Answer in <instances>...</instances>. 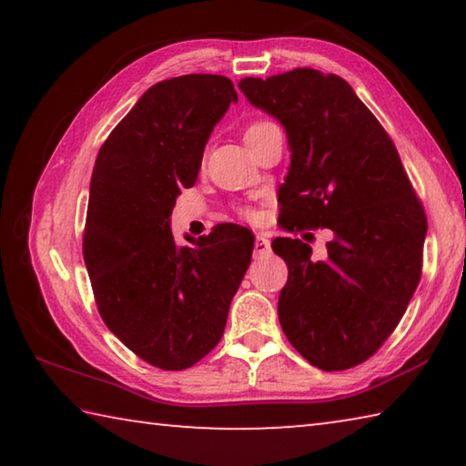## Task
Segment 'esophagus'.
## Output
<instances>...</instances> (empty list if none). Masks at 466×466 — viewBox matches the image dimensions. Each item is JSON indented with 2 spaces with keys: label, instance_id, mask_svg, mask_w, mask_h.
Returning <instances> with one entry per match:
<instances>
[{
  "label": "esophagus",
  "instance_id": "obj_1",
  "mask_svg": "<svg viewBox=\"0 0 466 466\" xmlns=\"http://www.w3.org/2000/svg\"><path fill=\"white\" fill-rule=\"evenodd\" d=\"M271 252V242L265 238L263 234H257L255 240V255H269Z\"/></svg>",
  "mask_w": 466,
  "mask_h": 466
}]
</instances>
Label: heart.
Listing matches in <instances>:
<instances>
[{
	"label": "heart",
	"mask_w": 466,
	"mask_h": 466,
	"mask_svg": "<svg viewBox=\"0 0 466 466\" xmlns=\"http://www.w3.org/2000/svg\"><path fill=\"white\" fill-rule=\"evenodd\" d=\"M271 127H275V125H273V123H267V121H257V123H252V125H248L247 131H244V141H250L252 137L258 136V133H263V131L271 129Z\"/></svg>",
	"instance_id": "heart-1"
}]
</instances>
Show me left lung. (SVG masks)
<instances>
[{
	"label": "left lung",
	"instance_id": "obj_1",
	"mask_svg": "<svg viewBox=\"0 0 466 466\" xmlns=\"http://www.w3.org/2000/svg\"><path fill=\"white\" fill-rule=\"evenodd\" d=\"M238 88L286 129L281 226L330 232L325 258L304 242L310 232L271 244L289 271L278 304L283 333L325 372L358 366L399 325L420 283L421 203L389 133L343 77L296 67L244 77Z\"/></svg>",
	"mask_w": 466,
	"mask_h": 466
}]
</instances>
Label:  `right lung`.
<instances>
[{
  "label": "right lung",
  "mask_w": 466,
  "mask_h": 466,
  "mask_svg": "<svg viewBox=\"0 0 466 466\" xmlns=\"http://www.w3.org/2000/svg\"><path fill=\"white\" fill-rule=\"evenodd\" d=\"M238 102L224 76L157 82L102 144L90 180L84 261L110 333L147 364L185 370L214 350L255 247L250 230L216 226L178 247L170 216L195 185L205 144Z\"/></svg>",
  "instance_id": "right-lung-1"
}]
</instances>
